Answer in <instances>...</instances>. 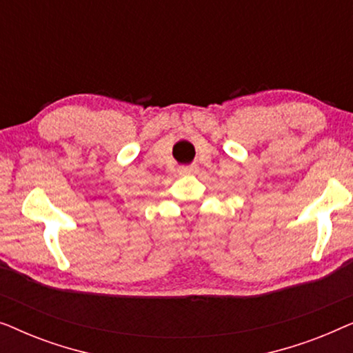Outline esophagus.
Here are the masks:
<instances>
[{
    "label": "esophagus",
    "mask_w": 353,
    "mask_h": 353,
    "mask_svg": "<svg viewBox=\"0 0 353 353\" xmlns=\"http://www.w3.org/2000/svg\"><path fill=\"white\" fill-rule=\"evenodd\" d=\"M196 172H197L196 167H183V168H180L181 175H194Z\"/></svg>",
    "instance_id": "obj_1"
}]
</instances>
